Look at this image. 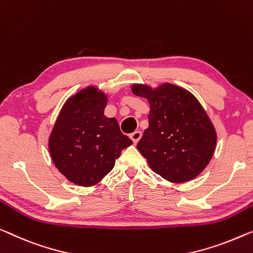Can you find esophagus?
Listing matches in <instances>:
<instances>
[{"label": "esophagus", "mask_w": 253, "mask_h": 253, "mask_svg": "<svg viewBox=\"0 0 253 253\" xmlns=\"http://www.w3.org/2000/svg\"><path fill=\"white\" fill-rule=\"evenodd\" d=\"M129 137L131 138V141L134 142V144H136V143L139 141V138L142 137V133L139 130H136V131H134V133H131L129 135Z\"/></svg>", "instance_id": "1"}]
</instances>
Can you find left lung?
<instances>
[{"instance_id":"1","label":"left lung","mask_w":253,"mask_h":253,"mask_svg":"<svg viewBox=\"0 0 253 253\" xmlns=\"http://www.w3.org/2000/svg\"><path fill=\"white\" fill-rule=\"evenodd\" d=\"M131 92L150 104L149 127L137 143L150 168L171 183L201 174L213 156L217 133L197 97L170 83L156 88L133 84Z\"/></svg>"}]
</instances>
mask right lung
<instances>
[{
	"instance_id": "right-lung-1",
	"label": "right lung",
	"mask_w": 253,
	"mask_h": 253,
	"mask_svg": "<svg viewBox=\"0 0 253 253\" xmlns=\"http://www.w3.org/2000/svg\"><path fill=\"white\" fill-rule=\"evenodd\" d=\"M108 95L87 86L68 99L48 138L58 170L79 186L96 185L114 168L122 151L133 144L116 118L104 116Z\"/></svg>"
}]
</instances>
